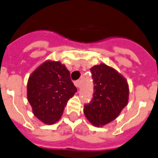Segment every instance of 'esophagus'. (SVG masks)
Instances as JSON below:
<instances>
[{
  "instance_id": "obj_1",
  "label": "esophagus",
  "mask_w": 158,
  "mask_h": 158,
  "mask_svg": "<svg viewBox=\"0 0 158 158\" xmlns=\"http://www.w3.org/2000/svg\"><path fill=\"white\" fill-rule=\"evenodd\" d=\"M74 84H75V86H76V87L79 88V86H80V85H81V81H80V80H76V81H75Z\"/></svg>"
}]
</instances>
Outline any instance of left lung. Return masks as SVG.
<instances>
[{
	"label": "left lung",
	"mask_w": 158,
	"mask_h": 158,
	"mask_svg": "<svg viewBox=\"0 0 158 158\" xmlns=\"http://www.w3.org/2000/svg\"><path fill=\"white\" fill-rule=\"evenodd\" d=\"M90 72L94 94L83 111L94 126H102L115 119L127 105L129 86L119 73L104 64L94 66Z\"/></svg>",
	"instance_id": "obj_1"
}]
</instances>
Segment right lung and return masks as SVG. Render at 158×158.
<instances>
[{"mask_svg":"<svg viewBox=\"0 0 158 158\" xmlns=\"http://www.w3.org/2000/svg\"><path fill=\"white\" fill-rule=\"evenodd\" d=\"M77 91L70 72L59 61H46L29 76L27 97L36 118L45 124L60 119L68 101Z\"/></svg>","mask_w":158,"mask_h":158,"instance_id":"obj_1","label":"right lung"}]
</instances>
